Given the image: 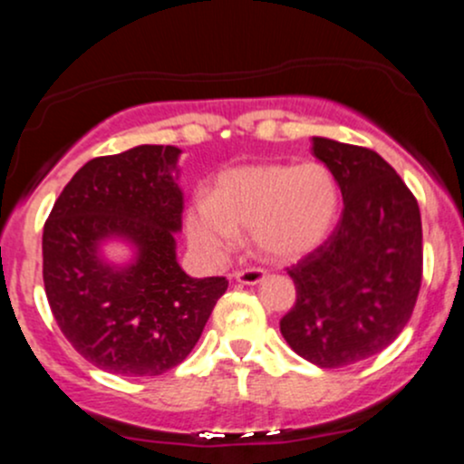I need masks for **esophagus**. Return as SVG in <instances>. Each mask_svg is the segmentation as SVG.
<instances>
[{
  "label": "esophagus",
  "instance_id": "obj_1",
  "mask_svg": "<svg viewBox=\"0 0 464 464\" xmlns=\"http://www.w3.org/2000/svg\"><path fill=\"white\" fill-rule=\"evenodd\" d=\"M264 279H266V273L259 268H246V270H239V273H236V281L242 285H257V284H262Z\"/></svg>",
  "mask_w": 464,
  "mask_h": 464
}]
</instances>
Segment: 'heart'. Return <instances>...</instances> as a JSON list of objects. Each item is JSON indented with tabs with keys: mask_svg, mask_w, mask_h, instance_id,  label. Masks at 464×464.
<instances>
[{
	"mask_svg": "<svg viewBox=\"0 0 464 464\" xmlns=\"http://www.w3.org/2000/svg\"><path fill=\"white\" fill-rule=\"evenodd\" d=\"M340 207L334 174L321 163H257L220 174L209 198L188 211L196 250L220 259L250 231L259 255L287 262L316 248L332 233Z\"/></svg>",
	"mask_w": 464,
	"mask_h": 464,
	"instance_id": "b5f03b06",
	"label": "heart"
}]
</instances>
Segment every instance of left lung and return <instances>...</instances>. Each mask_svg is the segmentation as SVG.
Listing matches in <instances>:
<instances>
[{
  "instance_id": "8db88e82",
  "label": "left lung",
  "mask_w": 464,
  "mask_h": 464,
  "mask_svg": "<svg viewBox=\"0 0 464 464\" xmlns=\"http://www.w3.org/2000/svg\"><path fill=\"white\" fill-rule=\"evenodd\" d=\"M343 191V218L323 246L292 266L296 303L279 327L292 351L340 369L386 349L406 327L423 273L414 196L369 148L312 137Z\"/></svg>"
}]
</instances>
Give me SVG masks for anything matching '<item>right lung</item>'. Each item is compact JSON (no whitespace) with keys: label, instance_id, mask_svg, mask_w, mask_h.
<instances>
[{"label":"right lung","instance_id":"add662e5","mask_svg":"<svg viewBox=\"0 0 464 464\" xmlns=\"http://www.w3.org/2000/svg\"><path fill=\"white\" fill-rule=\"evenodd\" d=\"M177 146H135L84 163L44 228V281L58 327L98 369L154 377L189 355L227 292L177 259L183 216ZM130 255L115 263L105 246Z\"/></svg>","mask_w":464,"mask_h":464}]
</instances>
